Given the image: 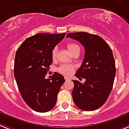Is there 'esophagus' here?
<instances>
[{
  "label": "esophagus",
  "mask_w": 129,
  "mask_h": 129,
  "mask_svg": "<svg viewBox=\"0 0 129 129\" xmlns=\"http://www.w3.org/2000/svg\"><path fill=\"white\" fill-rule=\"evenodd\" d=\"M64 79L65 81H70V78L68 77H64Z\"/></svg>",
  "instance_id": "1"
}]
</instances>
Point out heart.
Wrapping results in <instances>:
<instances>
[{"label": "heart", "instance_id": "b5f03b06", "mask_svg": "<svg viewBox=\"0 0 129 129\" xmlns=\"http://www.w3.org/2000/svg\"><path fill=\"white\" fill-rule=\"evenodd\" d=\"M67 48L70 52L73 54L77 50H80V47L78 45L75 43H69L67 45ZM57 48L55 47L52 49L51 52V56L52 58L54 60L56 58V54H57ZM58 71L60 73L64 75H70L74 72L75 67L73 65H68V64H63L61 65L58 69Z\"/></svg>", "mask_w": 129, "mask_h": 129}]
</instances>
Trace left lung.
<instances>
[{
    "label": "left lung",
    "mask_w": 129,
    "mask_h": 129,
    "mask_svg": "<svg viewBox=\"0 0 129 129\" xmlns=\"http://www.w3.org/2000/svg\"><path fill=\"white\" fill-rule=\"evenodd\" d=\"M67 37L79 41L85 50L75 76L86 81L81 83L73 80V101L82 111H94L105 103L113 88L116 68L112 50L103 39L96 35L78 32L67 34Z\"/></svg>",
    "instance_id": "1"
}]
</instances>
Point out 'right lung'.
Listing matches in <instances>:
<instances>
[{
  "mask_svg": "<svg viewBox=\"0 0 129 129\" xmlns=\"http://www.w3.org/2000/svg\"><path fill=\"white\" fill-rule=\"evenodd\" d=\"M66 33H38L28 37L16 50L14 74L18 90L26 105L39 113L50 111L65 80L55 73L45 79L52 62L51 52Z\"/></svg>",
  "mask_w": 129,
  "mask_h": 129,
  "instance_id": "add662e5",
  "label": "right lung"
}]
</instances>
